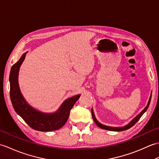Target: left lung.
<instances>
[{
	"label": "left lung",
	"instance_id": "1",
	"mask_svg": "<svg viewBox=\"0 0 159 159\" xmlns=\"http://www.w3.org/2000/svg\"><path fill=\"white\" fill-rule=\"evenodd\" d=\"M151 97H152V95H150V98H149V101H148V105L147 106L143 109V110L139 114L137 115L136 117L134 118L133 120L130 122V123H129V124L127 125H126L125 126H122V127H112V126H106V125H103L101 124L100 122H98L96 118H95L94 116V112H93V109H92V116H93V118L94 120V121L95 122V124H96L98 127H100L101 129H105V130H112V131H122V130H127L129 129H130V127H132V126L135 124V123L139 120L140 119V118L142 117V116L144 114V113L146 112V111L148 109V108L149 107V105H150V100H151Z\"/></svg>",
	"mask_w": 159,
	"mask_h": 159
}]
</instances>
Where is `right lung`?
<instances>
[{"label":"right lung","mask_w":159,"mask_h":159,"mask_svg":"<svg viewBox=\"0 0 159 159\" xmlns=\"http://www.w3.org/2000/svg\"><path fill=\"white\" fill-rule=\"evenodd\" d=\"M24 54L20 59L11 69L9 75L10 97L16 112L32 129L39 131H52L61 129L69 118L70 109L80 97L75 95L64 101L54 113H43L32 107L27 103L21 93L18 84V73L21 65L26 57Z\"/></svg>","instance_id":"add662e5"}]
</instances>
